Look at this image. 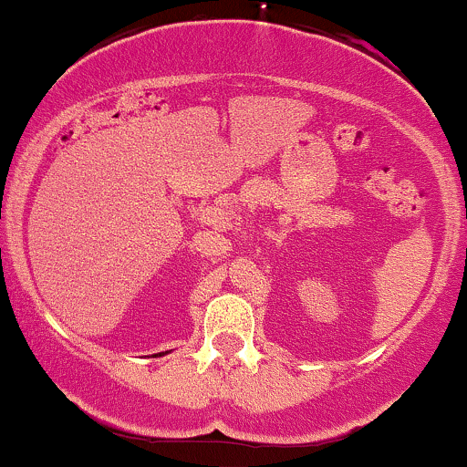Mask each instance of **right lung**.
Segmentation results:
<instances>
[{"label":"right lung","instance_id":"1","mask_svg":"<svg viewBox=\"0 0 467 467\" xmlns=\"http://www.w3.org/2000/svg\"><path fill=\"white\" fill-rule=\"evenodd\" d=\"M154 357H156V355H154Z\"/></svg>","mask_w":467,"mask_h":467}]
</instances>
